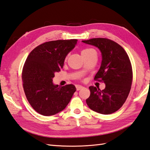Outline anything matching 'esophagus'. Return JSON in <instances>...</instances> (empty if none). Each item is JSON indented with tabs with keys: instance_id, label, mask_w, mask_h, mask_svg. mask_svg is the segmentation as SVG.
Returning <instances> with one entry per match:
<instances>
[{
	"instance_id": "esophagus-1",
	"label": "esophagus",
	"mask_w": 150,
	"mask_h": 150,
	"mask_svg": "<svg viewBox=\"0 0 150 150\" xmlns=\"http://www.w3.org/2000/svg\"><path fill=\"white\" fill-rule=\"evenodd\" d=\"M83 88H84V87L81 86V85H77V86H76V89H77V91L80 90H81V89H83Z\"/></svg>"
}]
</instances>
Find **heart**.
<instances>
[{"label": "heart", "instance_id": "heart-1", "mask_svg": "<svg viewBox=\"0 0 150 150\" xmlns=\"http://www.w3.org/2000/svg\"><path fill=\"white\" fill-rule=\"evenodd\" d=\"M93 51H95L93 49L85 48V49H83L81 51V54L83 57H84V56H86L88 54H89L91 53V52H92Z\"/></svg>", "mask_w": 150, "mask_h": 150}]
</instances>
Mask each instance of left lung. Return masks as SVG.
<instances>
[{"label":"left lung","mask_w":150,"mask_h":150,"mask_svg":"<svg viewBox=\"0 0 150 150\" xmlns=\"http://www.w3.org/2000/svg\"><path fill=\"white\" fill-rule=\"evenodd\" d=\"M95 46L101 53L100 68L94 79L104 82L105 88L89 87L90 96L86 101L90 109L110 114L120 109L127 99L133 80V71L127 54L122 46L107 38L82 41Z\"/></svg>","instance_id":"obj_1"}]
</instances>
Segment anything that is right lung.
<instances>
[{"label": "right lung", "mask_w": 150, "mask_h": 150, "mask_svg": "<svg viewBox=\"0 0 150 150\" xmlns=\"http://www.w3.org/2000/svg\"><path fill=\"white\" fill-rule=\"evenodd\" d=\"M77 40H56L41 44L28 56L23 69L25 93L32 107L43 116H52L66 107L76 91L73 84L58 86L54 73L62 68L66 56Z\"/></svg>", "instance_id": "obj_1"}]
</instances>
